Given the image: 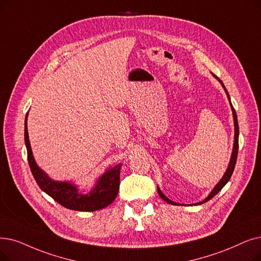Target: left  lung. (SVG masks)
I'll return each instance as SVG.
<instances>
[{
	"instance_id": "left-lung-1",
	"label": "left lung",
	"mask_w": 261,
	"mask_h": 261,
	"mask_svg": "<svg viewBox=\"0 0 261 261\" xmlns=\"http://www.w3.org/2000/svg\"><path fill=\"white\" fill-rule=\"evenodd\" d=\"M213 75H214V74H213ZM214 76L217 77L218 80H219V82L222 84L223 88L225 89V93H226V95H227V98H228V100H229V103H230L231 111H232V116H233V124H234V142H233V148H232V153H231L230 161H229L228 167H227V169H226V172H225L224 176H223L222 179L219 181V184H218L217 186H215V187L213 188V190L210 192V194L208 195V197H206L202 201L197 202L196 205H201V203L210 200L213 196H215V195H217V194L219 193V192L224 188V186H225L226 184L228 182L230 177H231V175H232V173H233L234 165H236V162H237V156H238V149H239V124H238V118H237L236 111H234V109H233V107H232V105H231V102H230V97H229V94H228V92H227V89H226V87L224 86L223 82L220 80V79H219L217 75H214ZM158 193H159V195H160V197H161L164 201H166V202H168V203H171V205H177V203L174 202L173 200L168 199V198L162 193L161 190L159 189V187H158Z\"/></svg>"
}]
</instances>
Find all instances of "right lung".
Returning <instances> with one entry per match:
<instances>
[{
    "instance_id": "right-lung-1",
    "label": "right lung",
    "mask_w": 261,
    "mask_h": 261,
    "mask_svg": "<svg viewBox=\"0 0 261 261\" xmlns=\"http://www.w3.org/2000/svg\"><path fill=\"white\" fill-rule=\"evenodd\" d=\"M24 141L28 150V160L32 174L39 188L58 201L63 207L75 211H96L108 207L114 201L119 190V175L121 164L107 169L98 180L95 188L87 194H81L75 185L66 181L52 180L36 164L34 159L28 132V113L24 122Z\"/></svg>"
}]
</instances>
